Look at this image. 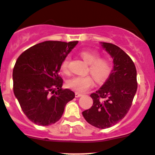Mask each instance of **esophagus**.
I'll return each instance as SVG.
<instances>
[{"instance_id": "obj_1", "label": "esophagus", "mask_w": 155, "mask_h": 155, "mask_svg": "<svg viewBox=\"0 0 155 155\" xmlns=\"http://www.w3.org/2000/svg\"><path fill=\"white\" fill-rule=\"evenodd\" d=\"M83 95L81 94V93H75V97H81V96H82Z\"/></svg>"}]
</instances>
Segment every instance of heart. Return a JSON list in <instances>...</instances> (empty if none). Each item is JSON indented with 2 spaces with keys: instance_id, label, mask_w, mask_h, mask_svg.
Wrapping results in <instances>:
<instances>
[{
  "instance_id": "heart-1",
  "label": "heart",
  "mask_w": 155,
  "mask_h": 155,
  "mask_svg": "<svg viewBox=\"0 0 155 155\" xmlns=\"http://www.w3.org/2000/svg\"><path fill=\"white\" fill-rule=\"evenodd\" d=\"M82 59L89 64L88 71L91 73L97 82L105 81L109 76L111 71V65L105 58H99V54L93 50H83L80 53ZM70 57L67 56L61 64V71L65 74L68 73ZM94 84L93 78L90 75L74 76L67 81V86L71 90L78 93L87 91Z\"/></svg>"
}]
</instances>
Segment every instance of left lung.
I'll return each instance as SVG.
<instances>
[{
	"mask_svg": "<svg viewBox=\"0 0 155 155\" xmlns=\"http://www.w3.org/2000/svg\"><path fill=\"white\" fill-rule=\"evenodd\" d=\"M100 44L113 59L114 66L105 84L90 95L93 105L82 114L92 126L105 129L115 125L127 114L137 90V81L136 66L123 50L110 43Z\"/></svg>",
	"mask_w": 155,
	"mask_h": 155,
	"instance_id": "obj_1",
	"label": "left lung"
}]
</instances>
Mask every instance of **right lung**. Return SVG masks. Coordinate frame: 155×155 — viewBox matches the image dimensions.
<instances>
[{"mask_svg":"<svg viewBox=\"0 0 155 155\" xmlns=\"http://www.w3.org/2000/svg\"><path fill=\"white\" fill-rule=\"evenodd\" d=\"M78 41H47L35 44L19 56L13 71V92L28 118L49 126L62 117L66 104L74 98L62 90L61 64Z\"/></svg>","mask_w":155,"mask_h":155,"instance_id":"right-lung-1","label":"right lung"}]
</instances>
